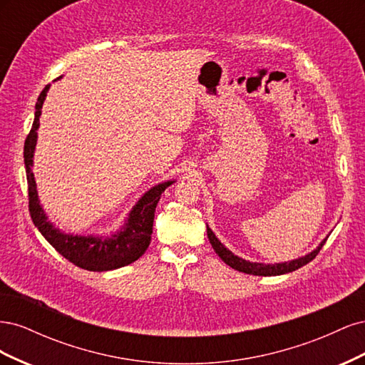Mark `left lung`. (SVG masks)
<instances>
[{
	"mask_svg": "<svg viewBox=\"0 0 365 365\" xmlns=\"http://www.w3.org/2000/svg\"><path fill=\"white\" fill-rule=\"evenodd\" d=\"M330 235V233H329ZM329 235L319 242L318 247L315 250H312L311 252L304 254V256L302 257H297V259H292V260H288V262H277V263H262V262H250V260H245L242 259L239 256H236V254L231 252L222 242H220L216 235L212 231V228H210L207 225V236H208V240L210 244H212L213 250L216 251L217 256L222 259V262H225L228 267H231L236 271H240V272H245V274H251V275H263V277H269V275H282V274H288V272H292L298 268L304 267L306 263H309L311 260L315 259L317 254L319 252V250L323 248V245L326 244V240L329 237Z\"/></svg>",
	"mask_w": 365,
	"mask_h": 365,
	"instance_id": "8db88e82",
	"label": "left lung"
}]
</instances>
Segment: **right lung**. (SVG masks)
<instances>
[{
	"label": "right lung",
	"instance_id": "obj_1",
	"mask_svg": "<svg viewBox=\"0 0 365 365\" xmlns=\"http://www.w3.org/2000/svg\"><path fill=\"white\" fill-rule=\"evenodd\" d=\"M62 79V76L56 81ZM54 81V82H56ZM50 85L43 88L38 97L35 106V120L30 134L24 145V164L29 184V208L31 220L35 227L41 231L48 244L59 254L86 271H113L123 268L126 264L138 260L146 252L150 239L155 208L161 197V193L175 182V180H168L158 182L157 185L143 195L135 205L129 210L123 224L117 231H111L109 235H74L65 233L59 227L54 225L48 219L43 205L39 201L36 189V180L33 175V158H35V149L38 143L39 118L42 114V105L46 102Z\"/></svg>",
	"mask_w": 365,
	"mask_h": 365
}]
</instances>
